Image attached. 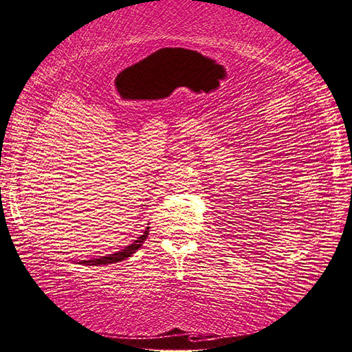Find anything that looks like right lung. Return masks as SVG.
<instances>
[{"label": "right lung", "instance_id": "obj_1", "mask_svg": "<svg viewBox=\"0 0 352 352\" xmlns=\"http://www.w3.org/2000/svg\"><path fill=\"white\" fill-rule=\"evenodd\" d=\"M149 235V227H146V230L143 232V235H140L137 238L133 244L126 245L125 249H122L120 252H116L113 254H107V256H102V258H94V259H89V261H80L79 264H87V265H107V264H114V263H119V261H123L129 258L131 254H134L137 250L140 249L142 244L144 243V239L148 238Z\"/></svg>", "mask_w": 352, "mask_h": 352}]
</instances>
